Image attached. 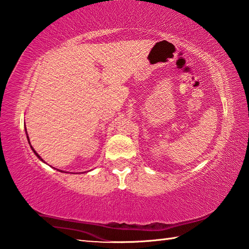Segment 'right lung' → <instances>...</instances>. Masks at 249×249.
<instances>
[{"mask_svg": "<svg viewBox=\"0 0 249 249\" xmlns=\"http://www.w3.org/2000/svg\"><path fill=\"white\" fill-rule=\"evenodd\" d=\"M25 130H26V129H25ZM26 137H27V141H29V142H30V140H29V136H27V133H26ZM31 148H32V150H33V151H34V153H35V154H36V156H37V158H38V159H39V160H41V161H43V160H42V159H41V158L39 157V154H38V153H37V152H36V151L34 150V148H33L32 146H31Z\"/></svg>", "mask_w": 249, "mask_h": 249, "instance_id": "obj_1", "label": "right lung"}]
</instances>
